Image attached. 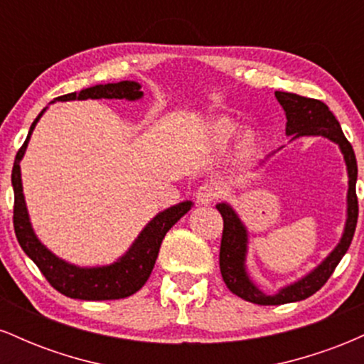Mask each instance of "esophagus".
Returning <instances> with one entry per match:
<instances>
[{"label":"esophagus","mask_w":364,"mask_h":364,"mask_svg":"<svg viewBox=\"0 0 364 364\" xmlns=\"http://www.w3.org/2000/svg\"><path fill=\"white\" fill-rule=\"evenodd\" d=\"M217 195H219V188L214 183H203V185L198 186V190L195 193L196 202L202 203V205H208V203L214 202Z\"/></svg>","instance_id":"1"}]
</instances>
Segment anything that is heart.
Here are the masks:
<instances>
[{"label": "heart", "mask_w": 364, "mask_h": 364, "mask_svg": "<svg viewBox=\"0 0 364 364\" xmlns=\"http://www.w3.org/2000/svg\"><path fill=\"white\" fill-rule=\"evenodd\" d=\"M236 129H237V124L235 123V121H231L228 118L215 121V123L212 124V133H214V136L217 140L231 139V136L236 133ZM245 141L246 144H250V139H246Z\"/></svg>", "instance_id": "b5f03b06"}]
</instances>
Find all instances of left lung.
I'll list each match as a JSON object with an SVG mask.
<instances>
[{"mask_svg":"<svg viewBox=\"0 0 364 364\" xmlns=\"http://www.w3.org/2000/svg\"><path fill=\"white\" fill-rule=\"evenodd\" d=\"M279 104L286 112V135L291 136V141L301 136H323L336 145H339L341 154L344 156L346 169H348V196H346V224L339 243L321 260L315 269L304 274L298 281L282 286L275 292H263L253 282L252 275L246 267L248 257L250 235L243 220L237 212L228 202L217 203L215 208L224 219L223 241H220L219 265L220 274L229 291L243 298L245 301L263 304V306H275L303 301L310 298L328 281L336 267L339 265L346 252L353 241L358 223V198H356V179L358 164L354 150L348 139L342 133V128L332 111L321 101L316 99L301 97V95L289 94V92H275ZM270 157V156H269Z\"/></svg>","mask_w":364,"mask_h":364,"instance_id":"obj_1","label":"left lung"}]
</instances>
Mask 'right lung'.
Listing matches in <instances>:
<instances>
[{
  "label": "right lung",
  "instance_id": "add662e5",
  "mask_svg": "<svg viewBox=\"0 0 364 364\" xmlns=\"http://www.w3.org/2000/svg\"><path fill=\"white\" fill-rule=\"evenodd\" d=\"M141 97H144V92H141L139 82L123 80L118 83H104V85L99 83V85L80 90L78 94L72 92V94L58 97V101H87V99L139 101ZM46 109L41 111V114L32 123L27 140L23 141L22 149L16 152L14 171H11V186H14L15 193L14 225L16 240H18L25 255L39 267V270L48 279L49 284L61 294L73 299H83V301H106V299L128 298V296L141 289V286L147 282L154 265H156L159 248H161L166 232L193 207V202L185 200V202L171 205L159 212L157 215H154L127 252L109 265L80 267L63 260L37 237L34 228H32L31 215H28L27 203H25L22 173H20V162H22L25 150L31 141L32 132H34L37 121L41 119Z\"/></svg>",
  "mask_w": 364,
  "mask_h": 364
}]
</instances>
